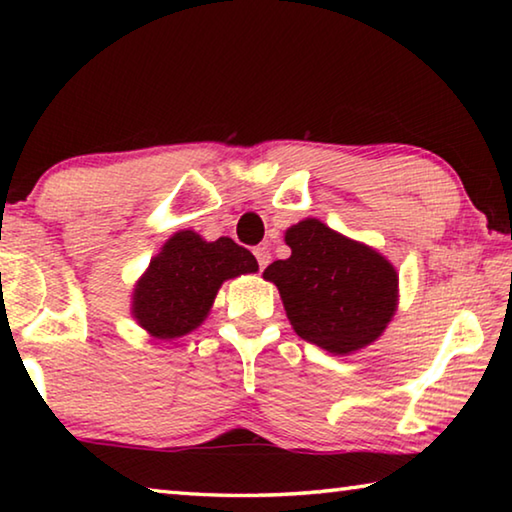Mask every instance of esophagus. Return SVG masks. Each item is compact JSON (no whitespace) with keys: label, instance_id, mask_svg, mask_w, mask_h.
Returning <instances> with one entry per match:
<instances>
[{"label":"esophagus","instance_id":"34e87169","mask_svg":"<svg viewBox=\"0 0 512 512\" xmlns=\"http://www.w3.org/2000/svg\"><path fill=\"white\" fill-rule=\"evenodd\" d=\"M255 257H257L259 268H266L268 262H271V250H268L266 246H259V248H255Z\"/></svg>","mask_w":512,"mask_h":512}]
</instances>
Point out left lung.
<instances>
[{
	"label": "left lung",
	"instance_id": "obj_1",
	"mask_svg": "<svg viewBox=\"0 0 512 512\" xmlns=\"http://www.w3.org/2000/svg\"><path fill=\"white\" fill-rule=\"evenodd\" d=\"M289 259H277L264 280L280 291L300 339L332 354L377 341L397 309V271L375 248L305 219L284 235Z\"/></svg>",
	"mask_w": 512,
	"mask_h": 512
}]
</instances>
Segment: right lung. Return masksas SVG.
I'll list each match as a JSON object with an SVG mask.
<instances>
[{
	"label": "right lung",
	"instance_id": "right-lung-1",
	"mask_svg": "<svg viewBox=\"0 0 512 512\" xmlns=\"http://www.w3.org/2000/svg\"><path fill=\"white\" fill-rule=\"evenodd\" d=\"M257 268L253 253L230 237L205 241L194 230H180L137 280L133 318L155 339H178L207 318L225 280Z\"/></svg>",
	"mask_w": 512,
	"mask_h": 512
}]
</instances>
